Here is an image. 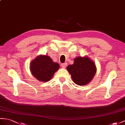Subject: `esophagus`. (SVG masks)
I'll return each instance as SVG.
<instances>
[{
  "label": "esophagus",
  "instance_id": "esophagus-1",
  "mask_svg": "<svg viewBox=\"0 0 125 125\" xmlns=\"http://www.w3.org/2000/svg\"><path fill=\"white\" fill-rule=\"evenodd\" d=\"M61 67L62 68H65L66 66H67V64L66 63H62L61 64Z\"/></svg>",
  "mask_w": 125,
  "mask_h": 125
}]
</instances>
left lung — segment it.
<instances>
[{
  "mask_svg": "<svg viewBox=\"0 0 125 125\" xmlns=\"http://www.w3.org/2000/svg\"><path fill=\"white\" fill-rule=\"evenodd\" d=\"M67 70L75 84L83 85L91 81L97 69L94 62L89 57H78L74 59L72 65L68 66Z\"/></svg>",
  "mask_w": 125,
  "mask_h": 125,
  "instance_id": "obj_1",
  "label": "left lung"
}]
</instances>
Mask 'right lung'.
Masks as SVG:
<instances>
[{
	"instance_id": "add662e5",
	"label": "right lung",
	"mask_w": 125,
	"mask_h": 125,
	"mask_svg": "<svg viewBox=\"0 0 125 125\" xmlns=\"http://www.w3.org/2000/svg\"><path fill=\"white\" fill-rule=\"evenodd\" d=\"M60 68L57 63L53 62L50 56L40 55L31 63V71L35 78L40 81L47 82Z\"/></svg>"
}]
</instances>
